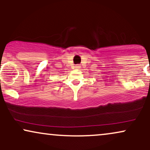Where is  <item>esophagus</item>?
Returning a JSON list of instances; mask_svg holds the SVG:
<instances>
[{
  "label": "esophagus",
  "mask_w": 150,
  "mask_h": 150,
  "mask_svg": "<svg viewBox=\"0 0 150 150\" xmlns=\"http://www.w3.org/2000/svg\"><path fill=\"white\" fill-rule=\"evenodd\" d=\"M75 68H76V69H80V65H79V64H77V65H75Z\"/></svg>",
  "instance_id": "1"
}]
</instances>
